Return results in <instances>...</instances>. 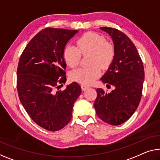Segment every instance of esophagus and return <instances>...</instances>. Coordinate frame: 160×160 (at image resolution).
<instances>
[{"label":"esophagus","instance_id":"34e87169","mask_svg":"<svg viewBox=\"0 0 160 160\" xmlns=\"http://www.w3.org/2000/svg\"><path fill=\"white\" fill-rule=\"evenodd\" d=\"M81 88H82V91H85V90H86L87 89L89 88V86H88V85H81Z\"/></svg>","mask_w":160,"mask_h":160}]
</instances>
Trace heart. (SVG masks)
I'll use <instances>...</instances> for the list:
<instances>
[{
	"label": "heart",
	"mask_w": 160,
	"mask_h": 160,
	"mask_svg": "<svg viewBox=\"0 0 160 160\" xmlns=\"http://www.w3.org/2000/svg\"><path fill=\"white\" fill-rule=\"evenodd\" d=\"M77 47L67 45L63 51V57L67 65L74 68L79 65L81 54H90L88 68H80L70 73V79L82 85H90L101 75V68H108L115 56L113 45L108 43L103 36L93 32L83 34L76 42Z\"/></svg>",
	"instance_id": "obj_1"
}]
</instances>
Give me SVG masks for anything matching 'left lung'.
Listing matches in <instances>:
<instances>
[{
  "label": "left lung",
  "mask_w": 160,
  "mask_h": 160,
  "mask_svg": "<svg viewBox=\"0 0 160 160\" xmlns=\"http://www.w3.org/2000/svg\"><path fill=\"white\" fill-rule=\"evenodd\" d=\"M101 29L111 36L115 49L113 60L101 80L107 85H113L114 90L107 93L102 88H97L94 107L101 120L118 126L133 115L140 103L144 65L135 45L125 34L111 27Z\"/></svg>",
  "instance_id": "left-lung-1"
}]
</instances>
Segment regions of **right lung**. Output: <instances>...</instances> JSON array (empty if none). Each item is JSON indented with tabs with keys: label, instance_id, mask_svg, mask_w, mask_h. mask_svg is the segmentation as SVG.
Returning <instances> with one entry per match:
<instances>
[{
	"label": "right lung",
	"instance_id": "obj_1",
	"mask_svg": "<svg viewBox=\"0 0 160 160\" xmlns=\"http://www.w3.org/2000/svg\"><path fill=\"white\" fill-rule=\"evenodd\" d=\"M78 30L46 28L33 37L19 59L17 90L28 116L37 124L56 132L70 122L75 101L81 94L76 82L64 90L65 45Z\"/></svg>",
	"mask_w": 160,
	"mask_h": 160
}]
</instances>
